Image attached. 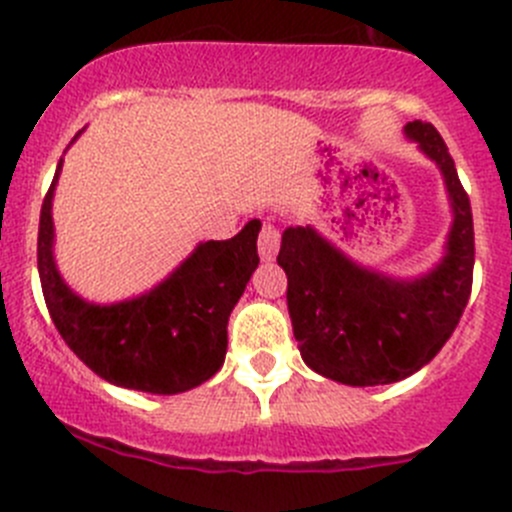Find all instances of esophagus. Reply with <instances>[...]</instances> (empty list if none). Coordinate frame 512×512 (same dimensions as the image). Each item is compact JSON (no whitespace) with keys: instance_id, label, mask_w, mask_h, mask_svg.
Listing matches in <instances>:
<instances>
[{"instance_id":"obj_1","label":"esophagus","mask_w":512,"mask_h":512,"mask_svg":"<svg viewBox=\"0 0 512 512\" xmlns=\"http://www.w3.org/2000/svg\"><path fill=\"white\" fill-rule=\"evenodd\" d=\"M257 250H260L262 260H272L280 250V230L272 223L262 225L260 237H257Z\"/></svg>"}]
</instances>
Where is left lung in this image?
<instances>
[{"mask_svg":"<svg viewBox=\"0 0 512 512\" xmlns=\"http://www.w3.org/2000/svg\"><path fill=\"white\" fill-rule=\"evenodd\" d=\"M406 138L441 168L453 208L446 255L428 275L394 280L356 265L312 225L287 227L277 262L304 364L347 386L394 384L426 366L456 329L473 285V213L441 133L406 123Z\"/></svg>","mask_w":512,"mask_h":512,"instance_id":"left-lung-1","label":"left lung"}]
</instances>
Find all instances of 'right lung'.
Listing matches in <instances>:
<instances>
[{"label": "right lung", "instance_id": "1", "mask_svg": "<svg viewBox=\"0 0 512 512\" xmlns=\"http://www.w3.org/2000/svg\"><path fill=\"white\" fill-rule=\"evenodd\" d=\"M59 170L61 160L41 205L36 262L61 339L94 374L123 389L165 396L208 381L225 361L232 307L260 265V220H250L230 240L200 242L151 292L94 304L71 292L56 270L51 200Z\"/></svg>", "mask_w": 512, "mask_h": 512}]
</instances>
